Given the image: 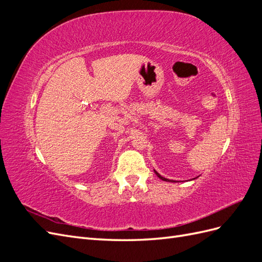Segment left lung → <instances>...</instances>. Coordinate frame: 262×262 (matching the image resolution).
Wrapping results in <instances>:
<instances>
[{
	"label": "left lung",
	"mask_w": 262,
	"mask_h": 262,
	"mask_svg": "<svg viewBox=\"0 0 262 262\" xmlns=\"http://www.w3.org/2000/svg\"><path fill=\"white\" fill-rule=\"evenodd\" d=\"M154 171H155V170H154ZM155 173H156V175H157V177H158V178H161V179H162V180H164V181H171V180H169V179H167V178L162 177V176L160 175V173H158L157 171H155Z\"/></svg>",
	"instance_id": "obj_1"
}]
</instances>
